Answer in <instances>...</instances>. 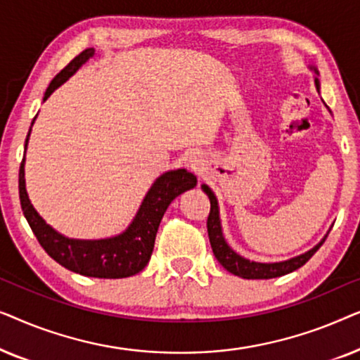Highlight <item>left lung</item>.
<instances>
[{
	"label": "left lung",
	"instance_id": "1",
	"mask_svg": "<svg viewBox=\"0 0 360 360\" xmlns=\"http://www.w3.org/2000/svg\"><path fill=\"white\" fill-rule=\"evenodd\" d=\"M309 70H313L316 73L314 77V85H316V90L319 93V80H318V68L314 65H309ZM331 112V111H329ZM201 190L208 195L210 198V216L208 221H206V228H208V238H210V244L211 249H213L214 257L218 259V262L223 265V267L228 270V272L238 275L240 278H275V277H282V275H287L293 270H297L308 262L309 259L313 257L314 252L321 248V244L326 240L328 234L319 240V243L311 248L307 252L297 255V257L282 260V262H255V260H249L243 257V255L236 252V250L231 248L228 244V240L224 239L223 234V226H221V218H219V206H218V200L213 193V190L210 188L208 185H201Z\"/></svg>",
	"mask_w": 360,
	"mask_h": 360
}]
</instances>
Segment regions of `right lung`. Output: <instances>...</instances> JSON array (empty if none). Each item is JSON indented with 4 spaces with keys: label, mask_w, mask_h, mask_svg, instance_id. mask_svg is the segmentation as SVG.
<instances>
[{
    "label": "right lung",
    "mask_w": 360,
    "mask_h": 360,
    "mask_svg": "<svg viewBox=\"0 0 360 360\" xmlns=\"http://www.w3.org/2000/svg\"><path fill=\"white\" fill-rule=\"evenodd\" d=\"M93 56H95V49H86L78 53L51 82L46 95H44V101L68 78L75 75L78 68L90 60ZM34 121L29 127L26 144H24V159L19 167V200H21L22 213L39 244L62 267L85 275V277L124 278L139 274L150 260L157 229H159L165 210L176 196L186 190L195 188L196 176L185 169L169 170L157 176L142 200L134 219L121 234L105 239L67 238L42 219V216L37 213L29 200L26 190L24 164H26V149Z\"/></svg>",
    "instance_id": "1"
}]
</instances>
